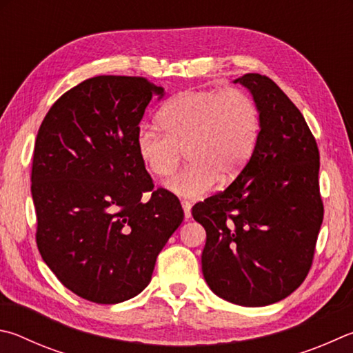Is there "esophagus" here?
Instances as JSON below:
<instances>
[{
    "label": "esophagus",
    "mask_w": 353,
    "mask_h": 353,
    "mask_svg": "<svg viewBox=\"0 0 353 353\" xmlns=\"http://www.w3.org/2000/svg\"><path fill=\"white\" fill-rule=\"evenodd\" d=\"M181 206H183V211H184V219L189 220L190 217H192V214H190V209H192V205H190L189 201H181Z\"/></svg>",
    "instance_id": "34e87169"
}]
</instances>
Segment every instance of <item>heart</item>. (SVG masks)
Listing matches in <instances>:
<instances>
[{
  "instance_id": "b5f03b06",
  "label": "heart",
  "mask_w": 353,
  "mask_h": 353,
  "mask_svg": "<svg viewBox=\"0 0 353 353\" xmlns=\"http://www.w3.org/2000/svg\"><path fill=\"white\" fill-rule=\"evenodd\" d=\"M159 127H142L136 150L150 175L169 178L183 152L189 164L165 184L170 192L199 199L215 183L228 186L243 172L261 136V114L239 90H190L161 110Z\"/></svg>"
}]
</instances>
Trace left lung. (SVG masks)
I'll return each instance as SVG.
<instances>
[{
    "instance_id": "1",
    "label": "left lung",
    "mask_w": 353,
    "mask_h": 353,
    "mask_svg": "<svg viewBox=\"0 0 353 353\" xmlns=\"http://www.w3.org/2000/svg\"><path fill=\"white\" fill-rule=\"evenodd\" d=\"M252 94L261 136L243 172L192 208L206 230L203 276L232 304L262 307L292 294L310 271L324 217L319 150L298 107L273 80H234Z\"/></svg>"
}]
</instances>
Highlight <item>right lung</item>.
Segmentation results:
<instances>
[{"label": "right lung", "mask_w": 353, "mask_h": 353, "mask_svg": "<svg viewBox=\"0 0 353 353\" xmlns=\"http://www.w3.org/2000/svg\"><path fill=\"white\" fill-rule=\"evenodd\" d=\"M157 96L164 88L144 77L86 79L57 99L37 134V246L68 290L96 304L139 294L184 219L175 195L153 189L136 150Z\"/></svg>", "instance_id": "obj_1"}]
</instances>
